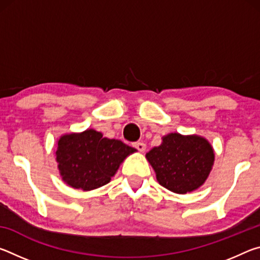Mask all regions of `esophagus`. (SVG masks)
Returning <instances> with one entry per match:
<instances>
[{
  "label": "esophagus",
  "instance_id": "1",
  "mask_svg": "<svg viewBox=\"0 0 260 260\" xmlns=\"http://www.w3.org/2000/svg\"><path fill=\"white\" fill-rule=\"evenodd\" d=\"M133 147H135V148L138 149V150L141 151V152L146 151V148H147V146H146V144H144L143 142H135V143L133 144Z\"/></svg>",
  "mask_w": 260,
  "mask_h": 260
}]
</instances>
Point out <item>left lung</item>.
Instances as JSON below:
<instances>
[{
  "label": "left lung",
  "instance_id": "1",
  "mask_svg": "<svg viewBox=\"0 0 260 260\" xmlns=\"http://www.w3.org/2000/svg\"><path fill=\"white\" fill-rule=\"evenodd\" d=\"M160 186L187 193L203 186L212 171L214 150L201 135L170 133L146 155Z\"/></svg>",
  "mask_w": 260,
  "mask_h": 260
}]
</instances>
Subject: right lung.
Wrapping results in <instances>:
<instances>
[{"instance_id": "1", "label": "right lung", "mask_w": 260, "mask_h": 260, "mask_svg": "<svg viewBox=\"0 0 260 260\" xmlns=\"http://www.w3.org/2000/svg\"><path fill=\"white\" fill-rule=\"evenodd\" d=\"M56 144L57 169L61 180L83 191L109 183L121 162L136 152L135 148L120 140L104 138L93 128L60 135Z\"/></svg>"}]
</instances>
